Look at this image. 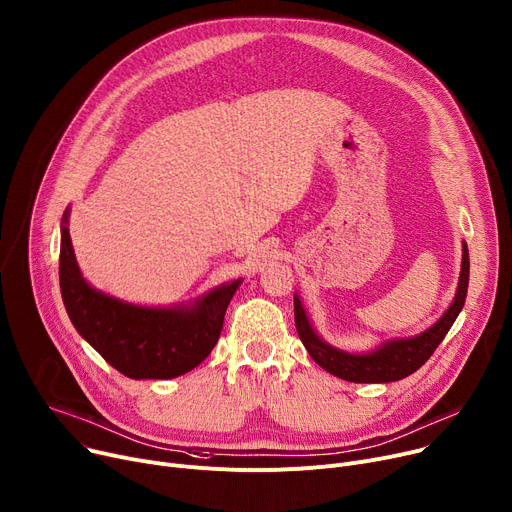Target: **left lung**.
Instances as JSON below:
<instances>
[{
  "mask_svg": "<svg viewBox=\"0 0 512 512\" xmlns=\"http://www.w3.org/2000/svg\"><path fill=\"white\" fill-rule=\"evenodd\" d=\"M467 283H469V252L463 244V260H461V277L455 301L445 311V316L426 332L406 338V340H391L379 346L367 355H352V352L338 350L330 344H326L316 332H313L303 305L299 297H295V326L297 334L307 348L309 357L316 361L322 369L328 373L344 379V381H355V383H387V381H398L414 371H418L428 359L437 346L443 342L447 332L451 330L453 322L457 320L459 311L465 303L467 295Z\"/></svg>",
  "mask_w": 512,
  "mask_h": 512,
  "instance_id": "1",
  "label": "left lung"
}]
</instances>
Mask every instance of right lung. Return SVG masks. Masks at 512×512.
Listing matches in <instances>:
<instances>
[{
	"instance_id": "add662e5",
	"label": "right lung",
	"mask_w": 512,
	"mask_h": 512,
	"mask_svg": "<svg viewBox=\"0 0 512 512\" xmlns=\"http://www.w3.org/2000/svg\"><path fill=\"white\" fill-rule=\"evenodd\" d=\"M61 227L59 285L67 316L102 359L131 379H172L201 365L219 340L225 309L240 281L211 291L192 307H139L92 289L77 268Z\"/></svg>"
}]
</instances>
